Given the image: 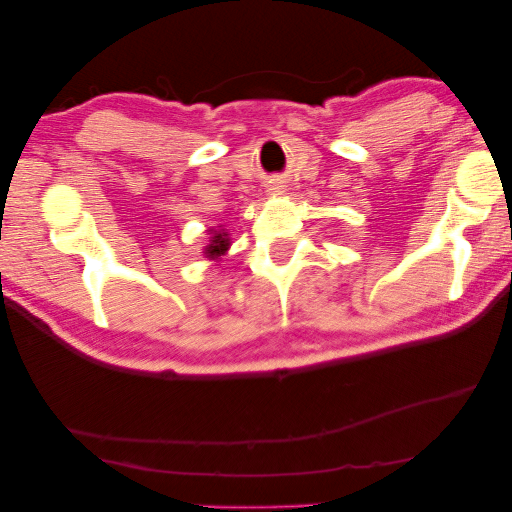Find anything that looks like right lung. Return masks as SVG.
<instances>
[{
    "label": "right lung",
    "mask_w": 512,
    "mask_h": 512,
    "mask_svg": "<svg viewBox=\"0 0 512 512\" xmlns=\"http://www.w3.org/2000/svg\"><path fill=\"white\" fill-rule=\"evenodd\" d=\"M229 245H231L229 233L215 231V235H212V238H210V245L206 247V256L208 258H219L226 249H229Z\"/></svg>",
    "instance_id": "add662e5"
}]
</instances>
